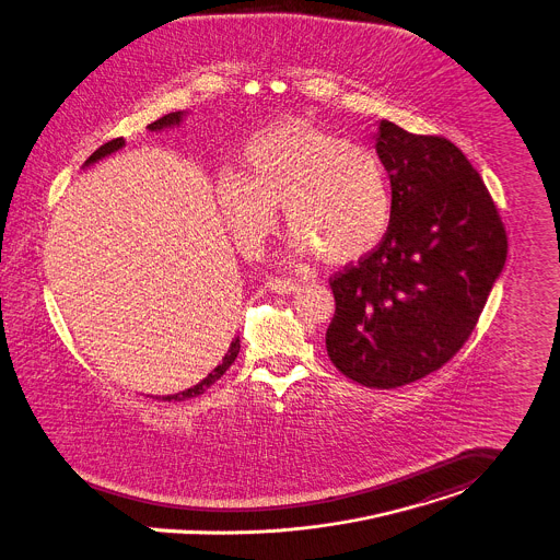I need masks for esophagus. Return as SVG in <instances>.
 I'll return each instance as SVG.
<instances>
[{
    "label": "esophagus",
    "instance_id": "esophagus-1",
    "mask_svg": "<svg viewBox=\"0 0 560 560\" xmlns=\"http://www.w3.org/2000/svg\"><path fill=\"white\" fill-rule=\"evenodd\" d=\"M267 287H269L273 293H280V295H284V293H295V291L302 289V284H300L298 280H293V278H269Z\"/></svg>",
    "mask_w": 560,
    "mask_h": 560
}]
</instances>
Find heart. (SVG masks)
I'll return each instance as SVG.
<instances>
[{
  "mask_svg": "<svg viewBox=\"0 0 560 560\" xmlns=\"http://www.w3.org/2000/svg\"><path fill=\"white\" fill-rule=\"evenodd\" d=\"M242 168L215 184L220 211L246 253H258L276 226L295 231V248L325 262L368 255L392 222V182L381 155L331 132L280 124L260 130L242 153Z\"/></svg>",
  "mask_w": 560,
  "mask_h": 560,
  "instance_id": "obj_1",
  "label": "heart"
}]
</instances>
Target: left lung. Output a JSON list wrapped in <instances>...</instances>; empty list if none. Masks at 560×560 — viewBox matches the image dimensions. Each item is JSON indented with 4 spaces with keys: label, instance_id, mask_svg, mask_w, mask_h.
<instances>
[{
    "label": "left lung",
    "instance_id": "left-lung-1",
    "mask_svg": "<svg viewBox=\"0 0 560 560\" xmlns=\"http://www.w3.org/2000/svg\"><path fill=\"white\" fill-rule=\"evenodd\" d=\"M392 182L385 237L329 278L331 363L374 389L415 383L470 338L508 258V233L481 175L445 137L381 121Z\"/></svg>",
    "mask_w": 560,
    "mask_h": 560
}]
</instances>
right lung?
<instances>
[{
  "mask_svg": "<svg viewBox=\"0 0 560 560\" xmlns=\"http://www.w3.org/2000/svg\"><path fill=\"white\" fill-rule=\"evenodd\" d=\"M182 121V113L177 110V113H168V115H164V117H160V119H155L153 124H150L148 128L150 130H162V128H166V126H177ZM126 145V141L119 137V139H113V141H108V143H104L102 148H98L96 152L92 153L88 160H85V164H92V162H96V160H101L104 155H108V153L117 152L119 148H124ZM240 353V338H235L233 342H231V347H229V351H226V355L222 359V363L218 365V368H213L207 376H205L203 381L199 383V385H195V387H190V389H186V392H179V394H173V396H162V398H155V400H162V402H184V400H190V398H197V396H201L205 389H209L229 368H231V363L235 361V357Z\"/></svg>",
  "mask_w": 560,
  "mask_h": 560,
  "instance_id": "add662e5",
  "label": "right lung"
}]
</instances>
